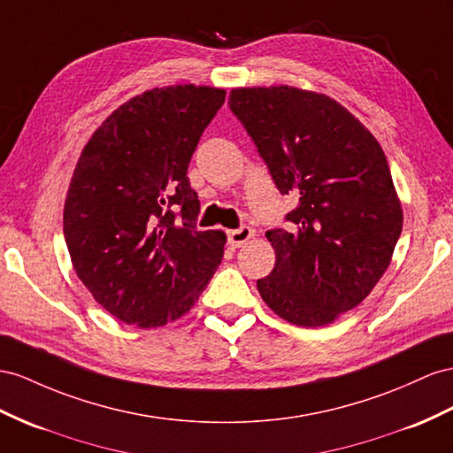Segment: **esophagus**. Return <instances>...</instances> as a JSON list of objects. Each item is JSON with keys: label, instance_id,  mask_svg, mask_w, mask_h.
Returning a JSON list of instances; mask_svg holds the SVG:
<instances>
[{"label": "esophagus", "instance_id": "esophagus-1", "mask_svg": "<svg viewBox=\"0 0 453 453\" xmlns=\"http://www.w3.org/2000/svg\"><path fill=\"white\" fill-rule=\"evenodd\" d=\"M254 235V231L249 226H241L239 229H229L227 231V241L231 247H241L242 242H247Z\"/></svg>", "mask_w": 453, "mask_h": 453}]
</instances>
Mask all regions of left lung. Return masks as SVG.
Returning <instances> with one entry per match:
<instances>
[{
  "instance_id": "1",
  "label": "left lung",
  "mask_w": 453,
  "mask_h": 453,
  "mask_svg": "<svg viewBox=\"0 0 453 453\" xmlns=\"http://www.w3.org/2000/svg\"><path fill=\"white\" fill-rule=\"evenodd\" d=\"M229 109L275 188L298 199L288 227L265 231L275 265L258 293L288 323L327 326L373 291L402 234L387 157L362 122L316 91L237 88Z\"/></svg>"
}]
</instances>
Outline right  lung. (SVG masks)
Segmentation results:
<instances>
[{"mask_svg": "<svg viewBox=\"0 0 453 453\" xmlns=\"http://www.w3.org/2000/svg\"><path fill=\"white\" fill-rule=\"evenodd\" d=\"M224 101V89L208 86L145 91L80 155L63 214L68 254L88 291L127 326L188 314L222 262L226 234L196 229L188 168Z\"/></svg>", "mask_w": 453, "mask_h": 453, "instance_id": "right-lung-1", "label": "right lung"}]
</instances>
